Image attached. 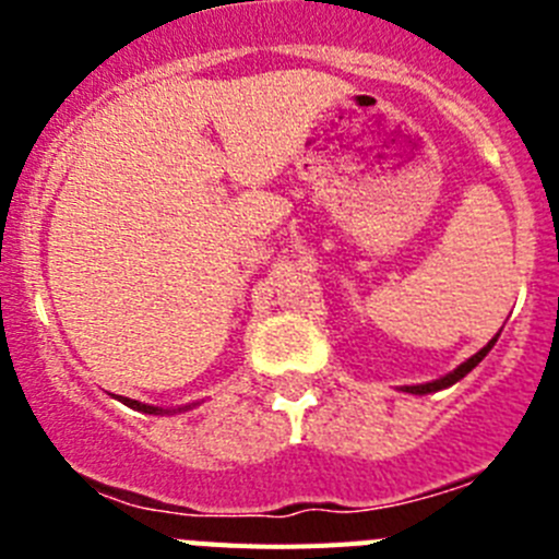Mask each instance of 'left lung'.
I'll return each instance as SVG.
<instances>
[{"label": "left lung", "mask_w": 559, "mask_h": 559, "mask_svg": "<svg viewBox=\"0 0 559 559\" xmlns=\"http://www.w3.org/2000/svg\"><path fill=\"white\" fill-rule=\"evenodd\" d=\"M492 344H496V338L490 341V344H487V347L484 349H478L476 355H473V358H467L462 364V367L459 369H453L451 374H445V378H439V380H433V383H419V386H406V392H412V394H428V392H439V389H448V386H453V383H456V380H462L464 374L471 372V369H476L478 364H481V358L487 353H490L492 349Z\"/></svg>", "instance_id": "1"}]
</instances>
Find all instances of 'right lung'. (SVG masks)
Listing matches in <instances>:
<instances>
[{
	"mask_svg": "<svg viewBox=\"0 0 559 559\" xmlns=\"http://www.w3.org/2000/svg\"><path fill=\"white\" fill-rule=\"evenodd\" d=\"M122 403L131 408H136V412H145V414H162V408H153V406H145V403H140V400H128L122 397Z\"/></svg>",
	"mask_w": 559,
	"mask_h": 559,
	"instance_id": "1",
	"label": "right lung"
}]
</instances>
